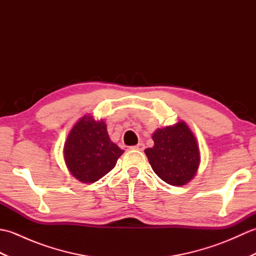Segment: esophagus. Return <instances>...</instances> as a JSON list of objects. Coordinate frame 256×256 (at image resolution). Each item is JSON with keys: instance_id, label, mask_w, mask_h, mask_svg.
<instances>
[{"instance_id": "34e87169", "label": "esophagus", "mask_w": 256, "mask_h": 256, "mask_svg": "<svg viewBox=\"0 0 256 256\" xmlns=\"http://www.w3.org/2000/svg\"><path fill=\"white\" fill-rule=\"evenodd\" d=\"M144 148H145V145L143 144V143H138V145H135V146H131V150H144Z\"/></svg>"}]
</instances>
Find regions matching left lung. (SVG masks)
I'll return each instance as SVG.
<instances>
[{
  "label": "left lung",
  "instance_id": "left-lung-1",
  "mask_svg": "<svg viewBox=\"0 0 256 256\" xmlns=\"http://www.w3.org/2000/svg\"><path fill=\"white\" fill-rule=\"evenodd\" d=\"M154 146L146 148L150 164L162 180L182 186L198 170L200 155L197 140L184 122L158 128L153 134Z\"/></svg>",
  "mask_w": 256,
  "mask_h": 256
}]
</instances>
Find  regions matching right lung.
Instances as JSON below:
<instances>
[{"instance_id":"right-lung-1","label":"right lung","mask_w":256,"mask_h":256,"mask_svg":"<svg viewBox=\"0 0 256 256\" xmlns=\"http://www.w3.org/2000/svg\"><path fill=\"white\" fill-rule=\"evenodd\" d=\"M123 150L112 143L103 121L84 116L74 125L64 144L68 170L82 182H94L111 172Z\"/></svg>"}]
</instances>
